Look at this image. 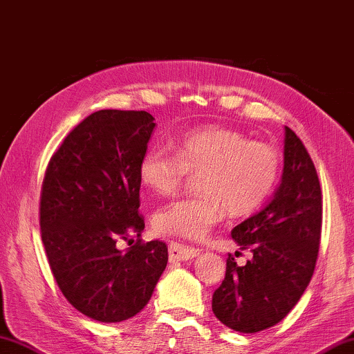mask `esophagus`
I'll return each instance as SVG.
<instances>
[{
  "mask_svg": "<svg viewBox=\"0 0 354 354\" xmlns=\"http://www.w3.org/2000/svg\"><path fill=\"white\" fill-rule=\"evenodd\" d=\"M200 254V249L187 246L183 243H171L169 244V261H186Z\"/></svg>",
  "mask_w": 354,
  "mask_h": 354,
  "instance_id": "1",
  "label": "esophagus"
}]
</instances>
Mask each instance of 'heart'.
Instances as JSON below:
<instances>
[{"mask_svg":"<svg viewBox=\"0 0 354 354\" xmlns=\"http://www.w3.org/2000/svg\"><path fill=\"white\" fill-rule=\"evenodd\" d=\"M171 151L153 148L139 165L142 185L157 196L174 194L187 171H201L197 196L178 198L154 214L160 234L186 240L205 238L225 217L254 212L277 183L279 160L268 143L218 125L194 128L172 142Z\"/></svg>","mask_w":354,"mask_h":354,"instance_id":"heart-1","label":"heart"}]
</instances>
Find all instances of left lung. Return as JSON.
Listing matches in <instances>:
<instances>
[{"mask_svg":"<svg viewBox=\"0 0 354 354\" xmlns=\"http://www.w3.org/2000/svg\"><path fill=\"white\" fill-rule=\"evenodd\" d=\"M322 198L315 165L299 137L284 127L281 183L261 211L232 229L252 258L238 266L232 255L226 277L212 295V312L240 333L273 327L297 306L318 258Z\"/></svg>","mask_w":354,"mask_h":354,"instance_id":"left-lung-1","label":"left lung"}]
</instances>
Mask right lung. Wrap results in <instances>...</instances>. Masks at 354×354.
<instances>
[{"mask_svg": "<svg viewBox=\"0 0 354 354\" xmlns=\"http://www.w3.org/2000/svg\"><path fill=\"white\" fill-rule=\"evenodd\" d=\"M156 128L147 111L100 110L50 158L39 225L50 269L67 301L99 322L133 318L168 263L162 241L119 249L145 229L139 165Z\"/></svg>", "mask_w": 354, "mask_h": 354, "instance_id": "right-lung-1", "label": "right lung"}]
</instances>
